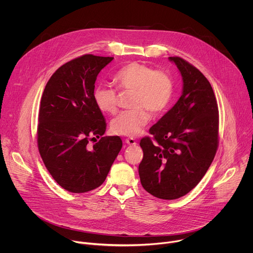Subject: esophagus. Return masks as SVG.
Returning <instances> with one entry per match:
<instances>
[{
  "mask_svg": "<svg viewBox=\"0 0 253 253\" xmlns=\"http://www.w3.org/2000/svg\"><path fill=\"white\" fill-rule=\"evenodd\" d=\"M125 142L128 144V145H136V141H135V139H133V138H126L125 139Z\"/></svg>",
  "mask_w": 253,
  "mask_h": 253,
  "instance_id": "34e87169",
  "label": "esophagus"
}]
</instances>
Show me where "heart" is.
I'll return each mask as SVG.
<instances>
[{"mask_svg": "<svg viewBox=\"0 0 253 253\" xmlns=\"http://www.w3.org/2000/svg\"><path fill=\"white\" fill-rule=\"evenodd\" d=\"M120 91L132 92L131 109L120 112L111 121V131L117 135H138L154 115L164 112L173 97L174 83L169 74L145 64L132 62L113 76ZM94 103L102 113L112 114L117 109V92L110 86L100 85L93 91Z\"/></svg>", "mask_w": 253, "mask_h": 253, "instance_id": "1", "label": "heart"}]
</instances>
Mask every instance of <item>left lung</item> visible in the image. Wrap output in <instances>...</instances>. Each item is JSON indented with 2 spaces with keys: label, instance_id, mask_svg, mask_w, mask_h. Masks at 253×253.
<instances>
[{
  "label": "left lung",
  "instance_id": "obj_1",
  "mask_svg": "<svg viewBox=\"0 0 253 253\" xmlns=\"http://www.w3.org/2000/svg\"><path fill=\"white\" fill-rule=\"evenodd\" d=\"M183 80L181 97L140 141V181L153 196L186 195L203 178L218 148V105L209 81L193 65L169 57Z\"/></svg>",
  "mask_w": 253,
  "mask_h": 253
}]
</instances>
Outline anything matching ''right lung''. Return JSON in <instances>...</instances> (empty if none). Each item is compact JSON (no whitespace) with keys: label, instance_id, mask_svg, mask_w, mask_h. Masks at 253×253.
Segmentation results:
<instances>
[{"label":"right lung","instance_id":"add662e5","mask_svg":"<svg viewBox=\"0 0 253 253\" xmlns=\"http://www.w3.org/2000/svg\"><path fill=\"white\" fill-rule=\"evenodd\" d=\"M113 57L86 54L61 66L42 95L38 149L55 181L65 190L84 193L99 187L122 148L119 136H105L106 121L94 103L100 71ZM95 136L100 140L89 148Z\"/></svg>","mask_w":253,"mask_h":253}]
</instances>
